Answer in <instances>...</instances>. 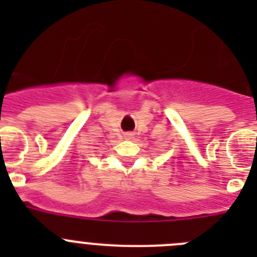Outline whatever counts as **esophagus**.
I'll return each mask as SVG.
<instances>
[{
  "label": "esophagus",
  "instance_id": "obj_1",
  "mask_svg": "<svg viewBox=\"0 0 257 257\" xmlns=\"http://www.w3.org/2000/svg\"><path fill=\"white\" fill-rule=\"evenodd\" d=\"M127 135V138H131V135H133V134H126Z\"/></svg>",
  "mask_w": 257,
  "mask_h": 257
}]
</instances>
